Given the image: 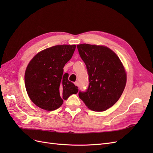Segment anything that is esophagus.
<instances>
[{
	"label": "esophagus",
	"instance_id": "1",
	"mask_svg": "<svg viewBox=\"0 0 153 153\" xmlns=\"http://www.w3.org/2000/svg\"><path fill=\"white\" fill-rule=\"evenodd\" d=\"M75 85L76 86L78 87V86H79V82H75Z\"/></svg>",
	"mask_w": 153,
	"mask_h": 153
}]
</instances>
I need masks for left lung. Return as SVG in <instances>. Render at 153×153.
<instances>
[{
    "label": "left lung",
    "instance_id": "1",
    "mask_svg": "<svg viewBox=\"0 0 153 153\" xmlns=\"http://www.w3.org/2000/svg\"><path fill=\"white\" fill-rule=\"evenodd\" d=\"M89 75L87 89L78 92L88 108L102 112L112 106L122 95L126 83L124 68L117 55L110 48L89 44L78 45Z\"/></svg>",
    "mask_w": 153,
    "mask_h": 153
}]
</instances>
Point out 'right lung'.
<instances>
[{
  "instance_id": "1",
  "label": "right lung",
  "mask_w": 153,
  "mask_h": 153,
  "mask_svg": "<svg viewBox=\"0 0 153 153\" xmlns=\"http://www.w3.org/2000/svg\"><path fill=\"white\" fill-rule=\"evenodd\" d=\"M76 45H57L41 51L32 59L25 73L26 91L38 107L52 111L59 108L78 87L68 80L63 68L71 59Z\"/></svg>"
}]
</instances>
